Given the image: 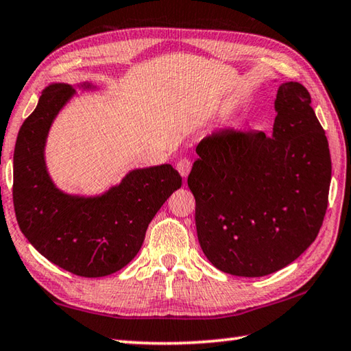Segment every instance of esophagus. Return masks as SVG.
Listing matches in <instances>:
<instances>
[{
	"instance_id": "34e87169",
	"label": "esophagus",
	"mask_w": 351,
	"mask_h": 351,
	"mask_svg": "<svg viewBox=\"0 0 351 351\" xmlns=\"http://www.w3.org/2000/svg\"><path fill=\"white\" fill-rule=\"evenodd\" d=\"M176 169L184 178H187L189 173H190V170H191V160H190V158H181V160L178 161V164H176Z\"/></svg>"
}]
</instances>
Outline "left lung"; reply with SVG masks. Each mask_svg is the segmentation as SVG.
<instances>
[{
  "label": "left lung",
  "instance_id": "left-lung-1",
  "mask_svg": "<svg viewBox=\"0 0 351 351\" xmlns=\"http://www.w3.org/2000/svg\"><path fill=\"white\" fill-rule=\"evenodd\" d=\"M298 82L278 88L272 136L221 129L197 144L187 184L201 248L217 269L263 277L317 239L328 205L332 160L324 129Z\"/></svg>",
  "mask_w": 351,
  "mask_h": 351
}]
</instances>
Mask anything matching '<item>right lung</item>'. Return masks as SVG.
<instances>
[{"label": "right lung", "instance_id": "right-lung-1", "mask_svg": "<svg viewBox=\"0 0 351 351\" xmlns=\"http://www.w3.org/2000/svg\"><path fill=\"white\" fill-rule=\"evenodd\" d=\"M74 93L45 88L18 132L13 155V207L23 234L43 256L79 277H105L125 267L140 251L154 216L182 178L170 164L134 170L106 195H64L44 164V144L54 115Z\"/></svg>", "mask_w": 351, "mask_h": 351}]
</instances>
